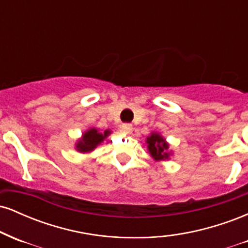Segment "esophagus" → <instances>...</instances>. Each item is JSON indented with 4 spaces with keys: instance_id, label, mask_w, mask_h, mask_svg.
Returning a JSON list of instances; mask_svg holds the SVG:
<instances>
[{
    "instance_id": "34e87169",
    "label": "esophagus",
    "mask_w": 248,
    "mask_h": 248,
    "mask_svg": "<svg viewBox=\"0 0 248 248\" xmlns=\"http://www.w3.org/2000/svg\"><path fill=\"white\" fill-rule=\"evenodd\" d=\"M133 130V124H124L121 126V132L124 134H129Z\"/></svg>"
}]
</instances>
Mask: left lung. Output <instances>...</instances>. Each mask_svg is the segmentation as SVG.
<instances>
[{"instance_id":"1","label":"left lung","mask_w":248,"mask_h":248,"mask_svg":"<svg viewBox=\"0 0 248 248\" xmlns=\"http://www.w3.org/2000/svg\"><path fill=\"white\" fill-rule=\"evenodd\" d=\"M146 143L148 152L150 156L154 158V161L162 162L169 161L170 156H172V150L169 149V143L166 139L157 132H152L149 136H147Z\"/></svg>"}]
</instances>
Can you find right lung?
Masks as SVG:
<instances>
[{
  "mask_svg": "<svg viewBox=\"0 0 248 248\" xmlns=\"http://www.w3.org/2000/svg\"><path fill=\"white\" fill-rule=\"evenodd\" d=\"M112 134L109 129L99 130L98 128H90L86 132L82 133L81 138L78 139L75 144V149L78 153L88 154L95 149L99 144H101L108 136Z\"/></svg>",
  "mask_w": 248,
  "mask_h": 248,
  "instance_id": "add662e5",
  "label": "right lung"
}]
</instances>
